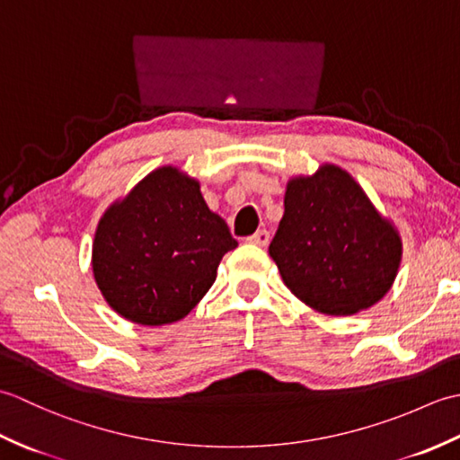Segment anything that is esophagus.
Listing matches in <instances>:
<instances>
[{"label": "esophagus", "mask_w": 460, "mask_h": 460, "mask_svg": "<svg viewBox=\"0 0 460 460\" xmlns=\"http://www.w3.org/2000/svg\"><path fill=\"white\" fill-rule=\"evenodd\" d=\"M249 243H252V245H259V247H267L269 241H270V233L267 229H259L255 235L247 239Z\"/></svg>", "instance_id": "1"}]
</instances>
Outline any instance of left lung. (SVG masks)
Here are the masks:
<instances>
[{
    "label": "left lung",
    "instance_id": "1",
    "mask_svg": "<svg viewBox=\"0 0 460 460\" xmlns=\"http://www.w3.org/2000/svg\"><path fill=\"white\" fill-rule=\"evenodd\" d=\"M269 252L292 295L328 316L377 305L397 277L403 243L351 175L322 164L287 183Z\"/></svg>",
    "mask_w": 460,
    "mask_h": 460
}]
</instances>
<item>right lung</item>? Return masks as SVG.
<instances>
[{
	"instance_id": "add662e5",
	"label": "right lung",
	"mask_w": 460,
	"mask_h": 460,
	"mask_svg": "<svg viewBox=\"0 0 460 460\" xmlns=\"http://www.w3.org/2000/svg\"><path fill=\"white\" fill-rule=\"evenodd\" d=\"M237 247L199 181L173 165L150 172L96 225L93 275L109 306L142 326L185 318Z\"/></svg>"
}]
</instances>
